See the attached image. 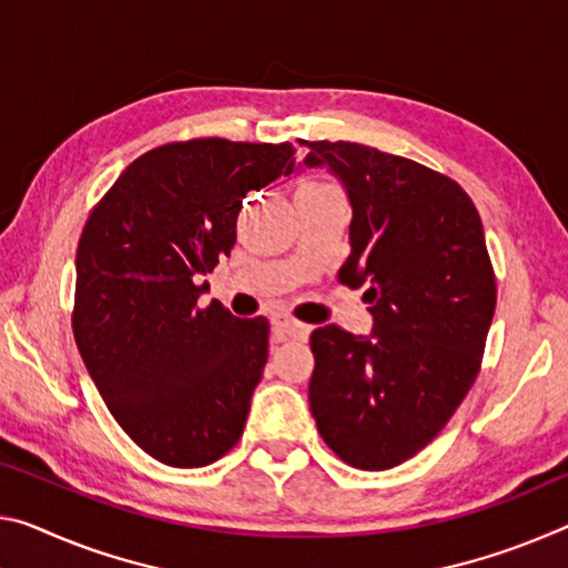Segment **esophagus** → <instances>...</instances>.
<instances>
[{"label":"esophagus","mask_w":568,"mask_h":568,"mask_svg":"<svg viewBox=\"0 0 568 568\" xmlns=\"http://www.w3.org/2000/svg\"><path fill=\"white\" fill-rule=\"evenodd\" d=\"M311 328L303 326L298 321H291V318H275L273 321V336L277 341H287V338H308Z\"/></svg>","instance_id":"esophagus-1"}]
</instances>
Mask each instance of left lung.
Masks as SVG:
<instances>
[{"mask_svg": "<svg viewBox=\"0 0 568 568\" xmlns=\"http://www.w3.org/2000/svg\"><path fill=\"white\" fill-rule=\"evenodd\" d=\"M298 169H328L351 204V255L368 336L311 333L308 402L321 437L358 470H389L437 437L478 376L495 313L480 214L460 184L351 141H303Z\"/></svg>", "mask_w": 568, "mask_h": 568, "instance_id": "8db88e82", "label": "left lung"}]
</instances>
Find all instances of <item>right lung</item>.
Here are the masks:
<instances>
[{
  "instance_id": "obj_1",
  "label": "right lung",
  "mask_w": 568,
  "mask_h": 568,
  "mask_svg": "<svg viewBox=\"0 0 568 568\" xmlns=\"http://www.w3.org/2000/svg\"><path fill=\"white\" fill-rule=\"evenodd\" d=\"M291 143L194 139L121 171L75 255V344L105 407L143 453L204 467L237 445L267 362V321L196 285L235 245L242 200L293 166Z\"/></svg>"
}]
</instances>
